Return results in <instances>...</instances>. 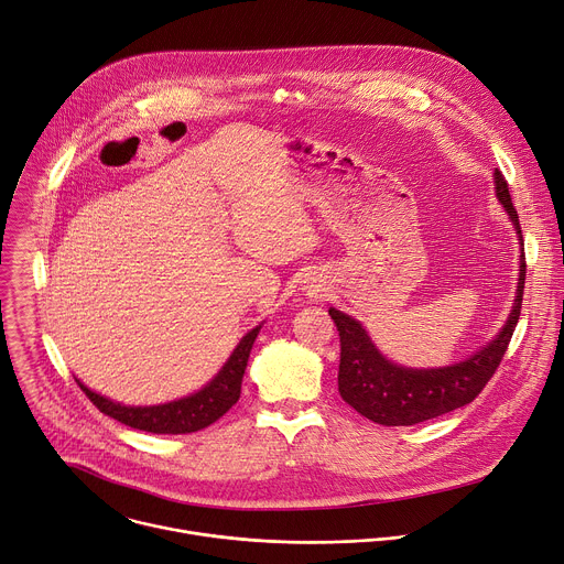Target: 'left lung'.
Segmentation results:
<instances>
[{
    "label": "left lung",
    "mask_w": 564,
    "mask_h": 564,
    "mask_svg": "<svg viewBox=\"0 0 564 564\" xmlns=\"http://www.w3.org/2000/svg\"><path fill=\"white\" fill-rule=\"evenodd\" d=\"M492 183L497 202L502 204L518 232L520 273L511 314L502 329L484 347L473 351L468 358L444 367H405L390 360L377 347L360 321L334 306L329 308V316L340 334L338 392L345 403L369 421L381 425H414L468 405L484 390L499 360H502L520 321L527 264L520 219L511 204L509 185L497 167L492 172Z\"/></svg>",
    "instance_id": "obj_1"
}]
</instances>
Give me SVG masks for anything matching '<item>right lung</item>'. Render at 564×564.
<instances>
[{"instance_id": "add662e5", "label": "right lung", "mask_w": 564, "mask_h": 564, "mask_svg": "<svg viewBox=\"0 0 564 564\" xmlns=\"http://www.w3.org/2000/svg\"><path fill=\"white\" fill-rule=\"evenodd\" d=\"M264 323L250 329L232 354L226 358L221 369L215 373V377L197 392L167 401V403H156V405H124L113 399H107L94 390H89L80 379L78 386L80 390L94 401V405L124 423L134 430H145L152 434H187V432H197L221 419L237 401L241 392V379L246 371V362L250 356V349H253V343L260 334Z\"/></svg>"}]
</instances>
